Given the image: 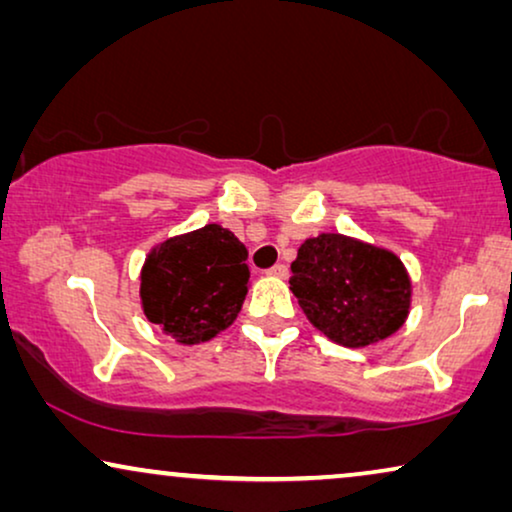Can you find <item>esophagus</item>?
<instances>
[{"label":"esophagus","instance_id":"1","mask_svg":"<svg viewBox=\"0 0 512 512\" xmlns=\"http://www.w3.org/2000/svg\"><path fill=\"white\" fill-rule=\"evenodd\" d=\"M268 275H272V277H286V275H289V268H286V265L284 263H277V265H272V268L268 270Z\"/></svg>","mask_w":512,"mask_h":512}]
</instances>
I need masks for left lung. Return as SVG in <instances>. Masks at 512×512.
Instances as JSON below:
<instances>
[{
	"instance_id": "left-lung-1",
	"label": "left lung",
	"mask_w": 512,
	"mask_h": 512,
	"mask_svg": "<svg viewBox=\"0 0 512 512\" xmlns=\"http://www.w3.org/2000/svg\"><path fill=\"white\" fill-rule=\"evenodd\" d=\"M291 272V291L307 319L338 345L366 347L408 317V272L384 249L324 233L305 240Z\"/></svg>"
}]
</instances>
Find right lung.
<instances>
[{
  "label": "right lung",
  "instance_id": "obj_1",
  "mask_svg": "<svg viewBox=\"0 0 512 512\" xmlns=\"http://www.w3.org/2000/svg\"><path fill=\"white\" fill-rule=\"evenodd\" d=\"M244 261V244L216 223L163 242L142 270L146 319L181 345L214 338L233 324L247 296Z\"/></svg>",
  "mask_w": 512,
  "mask_h": 512
}]
</instances>
